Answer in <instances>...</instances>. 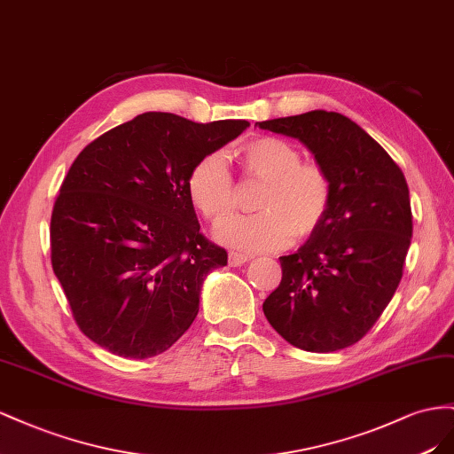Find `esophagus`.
Segmentation results:
<instances>
[{"label":"esophagus","instance_id":"esophagus-1","mask_svg":"<svg viewBox=\"0 0 454 454\" xmlns=\"http://www.w3.org/2000/svg\"><path fill=\"white\" fill-rule=\"evenodd\" d=\"M245 262H247V256H245V254H239V253H230L228 254V264L230 266H241Z\"/></svg>","mask_w":454,"mask_h":454}]
</instances>
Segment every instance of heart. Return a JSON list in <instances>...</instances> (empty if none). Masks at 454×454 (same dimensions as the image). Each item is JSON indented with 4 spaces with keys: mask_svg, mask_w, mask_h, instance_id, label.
<instances>
[{
    "mask_svg": "<svg viewBox=\"0 0 454 454\" xmlns=\"http://www.w3.org/2000/svg\"><path fill=\"white\" fill-rule=\"evenodd\" d=\"M243 169L264 183L251 216L230 218L215 231L218 243L243 253L283 249L291 239L308 238L321 226L331 205V178L291 142L278 137H256L239 150ZM192 205L213 224L236 211V184L220 153H207L192 167L186 180Z\"/></svg>",
    "mask_w": 454,
    "mask_h": 454,
    "instance_id": "1",
    "label": "heart"
}]
</instances>
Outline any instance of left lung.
Wrapping results in <instances>:
<instances>
[{"instance_id": "8db88e82", "label": "left lung", "mask_w": 454, "mask_h": 454, "mask_svg": "<svg viewBox=\"0 0 454 454\" xmlns=\"http://www.w3.org/2000/svg\"><path fill=\"white\" fill-rule=\"evenodd\" d=\"M299 138L331 178L325 220L294 254L262 304L285 340L336 352L364 339L390 304L412 238L407 180L387 152L342 114L312 110L256 123Z\"/></svg>"}]
</instances>
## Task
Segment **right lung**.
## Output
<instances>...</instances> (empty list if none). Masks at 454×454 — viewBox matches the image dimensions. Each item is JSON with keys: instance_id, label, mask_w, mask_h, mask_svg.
I'll use <instances>...</instances> for the list:
<instances>
[{"instance_id": "add662e5", "label": "right lung", "mask_w": 454, "mask_h": 454, "mask_svg": "<svg viewBox=\"0 0 454 454\" xmlns=\"http://www.w3.org/2000/svg\"><path fill=\"white\" fill-rule=\"evenodd\" d=\"M247 127L146 112L77 155L51 215V264L95 344L146 359L188 331L207 274L228 253L201 236L186 180Z\"/></svg>"}]
</instances>
